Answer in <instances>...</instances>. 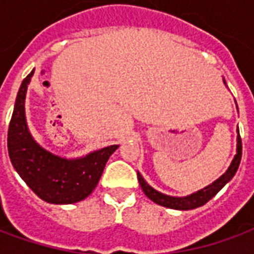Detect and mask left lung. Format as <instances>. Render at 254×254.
Returning <instances> with one entry per match:
<instances>
[{
	"instance_id": "8db88e82",
	"label": "left lung",
	"mask_w": 254,
	"mask_h": 254,
	"mask_svg": "<svg viewBox=\"0 0 254 254\" xmlns=\"http://www.w3.org/2000/svg\"><path fill=\"white\" fill-rule=\"evenodd\" d=\"M223 83L226 84V80L223 78ZM238 109V107H237ZM241 156H242V141L240 137V130H238V136H237V154H235L234 159L230 163L229 169L226 170L223 176H220L213 181L212 184H209L208 187L202 188L200 190L194 191L191 194L188 196L177 197V196H169L165 194L162 191H158L156 189L149 185L148 182L145 181L143 176L137 171V180L140 187L143 189L144 194L148 197L149 200H152L156 204H159L162 207L171 208V209H180V211H188V209H194L197 207H201L205 202H208L212 198L216 193H218L222 188L227 184V182L235 176V173L238 170V166H240Z\"/></svg>"
}]
</instances>
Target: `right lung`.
Returning <instances> with one entry per match:
<instances>
[{"mask_svg":"<svg viewBox=\"0 0 254 254\" xmlns=\"http://www.w3.org/2000/svg\"><path fill=\"white\" fill-rule=\"evenodd\" d=\"M34 70L23 80L8 130V152L14 170L31 190L50 204H73L88 197L98 185L106 162L118 145L67 159L53 154L32 137L25 118V94Z\"/></svg>","mask_w":254,"mask_h":254,"instance_id":"right-lung-1","label":"right lung"}]
</instances>
